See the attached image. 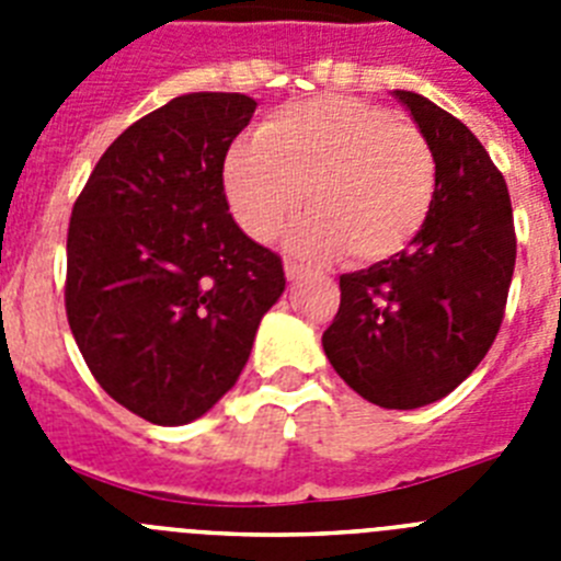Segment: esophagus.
Segmentation results:
<instances>
[{
  "label": "esophagus",
  "mask_w": 561,
  "mask_h": 561,
  "mask_svg": "<svg viewBox=\"0 0 561 561\" xmlns=\"http://www.w3.org/2000/svg\"><path fill=\"white\" fill-rule=\"evenodd\" d=\"M284 270H286V277H289V280H297V277L304 275V264H297V261H289V257H286L284 261Z\"/></svg>",
  "instance_id": "esophagus-1"
}]
</instances>
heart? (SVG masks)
<instances>
[{"mask_svg":"<svg viewBox=\"0 0 561 561\" xmlns=\"http://www.w3.org/2000/svg\"><path fill=\"white\" fill-rule=\"evenodd\" d=\"M435 153L388 108L320 95L277 108L225 162V191L247 236L272 241L300 210L291 247L381 261L413 241L435 199Z\"/></svg>","mask_w":561,"mask_h":561,"instance_id":"obj_1","label":"heart"}]
</instances>
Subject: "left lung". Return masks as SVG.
Returning a JSON list of instances; mask_svg holds the SVG:
<instances>
[{
  "mask_svg": "<svg viewBox=\"0 0 561 561\" xmlns=\"http://www.w3.org/2000/svg\"><path fill=\"white\" fill-rule=\"evenodd\" d=\"M435 153V199L410 250L340 275L323 348L362 399L415 410L453 393L492 348L517 257L508 187L458 117L396 89Z\"/></svg>",
  "mask_w": 561,
  "mask_h": 561,
  "instance_id": "obj_1",
  "label": "left lung"
}]
</instances>
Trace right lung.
I'll return each mask as SVG.
<instances>
[{
	"label": "right lung",
	"instance_id": "right-lung-1",
	"mask_svg": "<svg viewBox=\"0 0 561 561\" xmlns=\"http://www.w3.org/2000/svg\"><path fill=\"white\" fill-rule=\"evenodd\" d=\"M257 103L191 92L106 148L67 232V320L89 370L134 415L180 427L238 381L280 257L232 219L225 157Z\"/></svg>",
	"mask_w": 561,
	"mask_h": 561
}]
</instances>
